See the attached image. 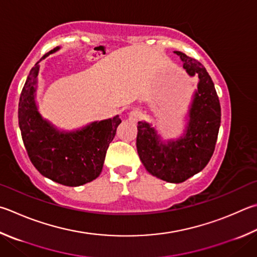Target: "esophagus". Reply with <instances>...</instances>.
Wrapping results in <instances>:
<instances>
[{
    "mask_svg": "<svg viewBox=\"0 0 257 257\" xmlns=\"http://www.w3.org/2000/svg\"><path fill=\"white\" fill-rule=\"evenodd\" d=\"M141 116H142V113L139 112V111L134 110V111H132V112L129 113V120L133 121V122H136V121H138L139 119H141Z\"/></svg>",
    "mask_w": 257,
    "mask_h": 257,
    "instance_id": "34e87169",
    "label": "esophagus"
}]
</instances>
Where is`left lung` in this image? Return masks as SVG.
Wrapping results in <instances>:
<instances>
[{
    "label": "left lung",
    "mask_w": 257,
    "mask_h": 257,
    "mask_svg": "<svg viewBox=\"0 0 257 257\" xmlns=\"http://www.w3.org/2000/svg\"><path fill=\"white\" fill-rule=\"evenodd\" d=\"M190 76L198 75V90L189 111L183 136L164 143L148 122L139 121L137 152L149 173L170 183H181L202 171L216 147L221 109L211 77L198 60L175 51Z\"/></svg>",
    "instance_id": "left-lung-1"
}]
</instances>
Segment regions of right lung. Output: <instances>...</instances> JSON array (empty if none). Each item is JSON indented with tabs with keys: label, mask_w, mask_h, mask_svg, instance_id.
<instances>
[{
	"label": "right lung",
	"mask_w": 257,
	"mask_h": 257,
	"mask_svg": "<svg viewBox=\"0 0 257 257\" xmlns=\"http://www.w3.org/2000/svg\"><path fill=\"white\" fill-rule=\"evenodd\" d=\"M58 49L50 50L41 59ZM39 62L31 68L19 101V127L28 156L41 175L56 183L66 186L88 183L101 174L106 151L121 119L115 115L75 132H59L41 116L36 104Z\"/></svg>",
	"instance_id": "add662e5"
}]
</instances>
